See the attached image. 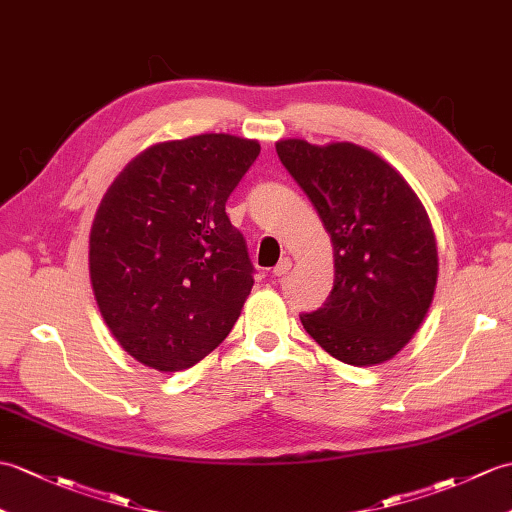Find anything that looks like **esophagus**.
<instances>
[{
  "label": "esophagus",
  "instance_id": "obj_1",
  "mask_svg": "<svg viewBox=\"0 0 512 512\" xmlns=\"http://www.w3.org/2000/svg\"><path fill=\"white\" fill-rule=\"evenodd\" d=\"M290 270H292V261L288 257H283L279 264L275 266V270H272V275H275V277H285Z\"/></svg>",
  "mask_w": 512,
  "mask_h": 512
}]
</instances>
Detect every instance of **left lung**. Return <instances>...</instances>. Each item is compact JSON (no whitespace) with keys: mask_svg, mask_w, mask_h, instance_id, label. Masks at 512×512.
<instances>
[{"mask_svg":"<svg viewBox=\"0 0 512 512\" xmlns=\"http://www.w3.org/2000/svg\"><path fill=\"white\" fill-rule=\"evenodd\" d=\"M334 244V288L323 307L301 314L320 347L351 366L397 355L430 310L438 253L427 211L390 163L362 146L277 144Z\"/></svg>","mask_w":512,"mask_h":512,"instance_id":"left-lung-1","label":"left lung"}]
</instances>
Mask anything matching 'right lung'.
Returning a JSON list of instances; mask_svg holds the SVG:
<instances>
[{"instance_id": "obj_1", "label": "right lung", "mask_w": 512, "mask_h": 512, "mask_svg": "<svg viewBox=\"0 0 512 512\" xmlns=\"http://www.w3.org/2000/svg\"><path fill=\"white\" fill-rule=\"evenodd\" d=\"M257 157L255 139L224 133L163 141L104 194L89 275L104 323L137 362L183 371L240 318L255 268L224 205Z\"/></svg>"}]
</instances>
